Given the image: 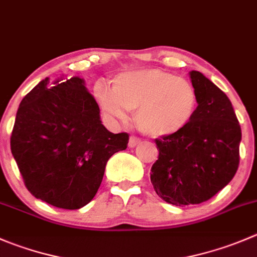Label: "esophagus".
Instances as JSON below:
<instances>
[{
  "label": "esophagus",
  "mask_w": 257,
  "mask_h": 257,
  "mask_svg": "<svg viewBox=\"0 0 257 257\" xmlns=\"http://www.w3.org/2000/svg\"><path fill=\"white\" fill-rule=\"evenodd\" d=\"M138 143H141V139L137 138V137H131V138H129V147H131V148H134Z\"/></svg>",
  "instance_id": "1"
}]
</instances>
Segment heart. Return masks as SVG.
Instances as JSON below:
<instances>
[{"label":"heart","instance_id":"obj_1","mask_svg":"<svg viewBox=\"0 0 257 257\" xmlns=\"http://www.w3.org/2000/svg\"><path fill=\"white\" fill-rule=\"evenodd\" d=\"M94 95L101 110L114 120L125 121L128 110H136L138 129L153 138L181 132L197 106V93L188 80L158 69L119 74L111 89L96 84Z\"/></svg>","mask_w":257,"mask_h":257}]
</instances>
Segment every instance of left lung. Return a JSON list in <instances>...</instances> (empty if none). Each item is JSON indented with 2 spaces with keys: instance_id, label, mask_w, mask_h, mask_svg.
Segmentation results:
<instances>
[{
  "instance_id": "1",
  "label": "left lung",
  "mask_w": 257,
  "mask_h": 257,
  "mask_svg": "<svg viewBox=\"0 0 257 257\" xmlns=\"http://www.w3.org/2000/svg\"><path fill=\"white\" fill-rule=\"evenodd\" d=\"M189 78L197 93L195 114L181 132L156 139L159 156L151 169L157 195L176 206L210 200L240 162L241 128L230 99L200 71Z\"/></svg>"
}]
</instances>
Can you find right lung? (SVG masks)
<instances>
[{
	"label": "right lung",
	"mask_w": 257,
	"mask_h": 257,
	"mask_svg": "<svg viewBox=\"0 0 257 257\" xmlns=\"http://www.w3.org/2000/svg\"><path fill=\"white\" fill-rule=\"evenodd\" d=\"M61 80L44 79L22 99L11 152L32 196L79 210L96 195L106 162L126 148L129 136L101 124L100 109L83 79Z\"/></svg>",
	"instance_id": "add662e5"
}]
</instances>
